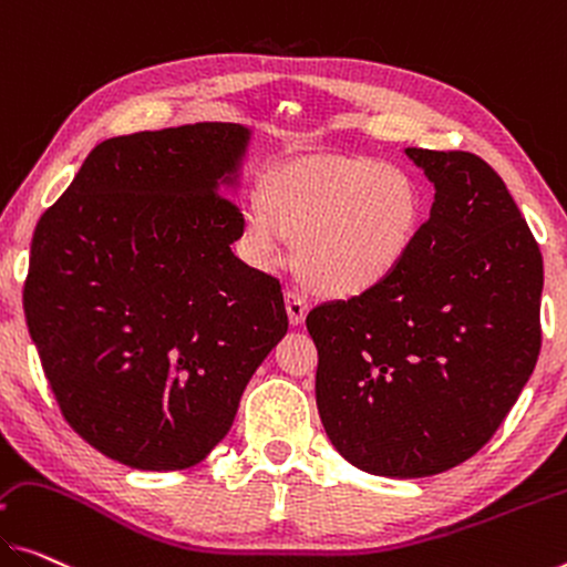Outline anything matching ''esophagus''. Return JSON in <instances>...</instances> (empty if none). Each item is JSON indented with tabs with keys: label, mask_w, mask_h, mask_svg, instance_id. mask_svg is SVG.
<instances>
[{
	"label": "esophagus",
	"mask_w": 567,
	"mask_h": 567,
	"mask_svg": "<svg viewBox=\"0 0 567 567\" xmlns=\"http://www.w3.org/2000/svg\"><path fill=\"white\" fill-rule=\"evenodd\" d=\"M284 301H286V313H289V324L301 327L303 321H307V313H309L307 296H303L301 291H296V289H289L284 296Z\"/></svg>",
	"instance_id": "1"
}]
</instances>
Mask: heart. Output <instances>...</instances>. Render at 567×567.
Returning a JSON list of instances; mask_svg holds the SVG:
<instances>
[{"instance_id":"heart-1","label":"heart","mask_w":567,"mask_h":567,"mask_svg":"<svg viewBox=\"0 0 567 567\" xmlns=\"http://www.w3.org/2000/svg\"><path fill=\"white\" fill-rule=\"evenodd\" d=\"M423 193L411 172L370 156L293 162L256 187L238 248L248 264L271 268L284 240L296 243L303 284L329 299H357L390 281L417 240Z\"/></svg>"}]
</instances>
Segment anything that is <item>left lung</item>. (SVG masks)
Segmentation results:
<instances>
[{"label":"left lung","instance_id":"obj_1","mask_svg":"<svg viewBox=\"0 0 567 567\" xmlns=\"http://www.w3.org/2000/svg\"><path fill=\"white\" fill-rule=\"evenodd\" d=\"M433 182L400 271L307 317L332 446L374 476H433L472 458L539 354L543 256L507 185L468 152L405 150Z\"/></svg>","mask_w":567,"mask_h":567}]
</instances>
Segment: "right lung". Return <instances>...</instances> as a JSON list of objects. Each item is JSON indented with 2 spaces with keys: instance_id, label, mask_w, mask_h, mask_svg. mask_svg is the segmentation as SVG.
<instances>
[{
  "instance_id": "obj_1",
  "label": "right lung",
  "mask_w": 567,
  "mask_h": 567,
  "mask_svg": "<svg viewBox=\"0 0 567 567\" xmlns=\"http://www.w3.org/2000/svg\"><path fill=\"white\" fill-rule=\"evenodd\" d=\"M250 138L225 121L106 138L34 228L30 337L65 421L118 464H199L289 329L276 278L230 250Z\"/></svg>"
}]
</instances>
